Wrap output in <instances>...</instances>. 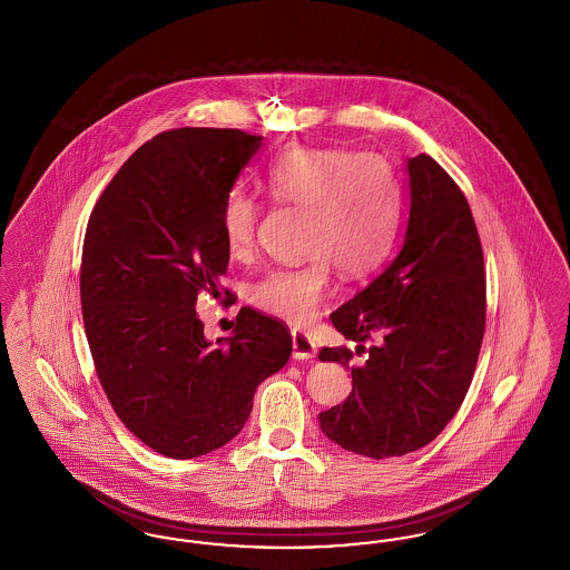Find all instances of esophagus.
<instances>
[{"label":"esophagus","mask_w":570,"mask_h":570,"mask_svg":"<svg viewBox=\"0 0 570 570\" xmlns=\"http://www.w3.org/2000/svg\"><path fill=\"white\" fill-rule=\"evenodd\" d=\"M293 356L298 361H309L316 356V344L305 331L293 328Z\"/></svg>","instance_id":"1"}]
</instances>
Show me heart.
Here are the masks:
<instances>
[{"instance_id": "b5f03b06", "label": "heart", "mask_w": 570, "mask_h": 570, "mask_svg": "<svg viewBox=\"0 0 570 570\" xmlns=\"http://www.w3.org/2000/svg\"><path fill=\"white\" fill-rule=\"evenodd\" d=\"M265 186L277 205L305 212V252L295 267H275L252 284V303L291 325L316 318L331 279L374 272L393 249L402 222V191L391 164L376 154L335 147H288L269 164ZM263 205L244 190L222 205V235L233 258L247 261Z\"/></svg>"}]
</instances>
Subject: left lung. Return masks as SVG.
I'll use <instances>...</instances> for the list:
<instances>
[{
	"label": "left lung",
	"mask_w": 570,
	"mask_h": 570,
	"mask_svg": "<svg viewBox=\"0 0 570 570\" xmlns=\"http://www.w3.org/2000/svg\"><path fill=\"white\" fill-rule=\"evenodd\" d=\"M407 177L410 216L397 258L331 314L366 361L351 368V348L318 353L353 372V393L321 412V428L372 460L423 449L449 425L485 333L483 247L463 191L428 154L407 160Z\"/></svg>",
	"instance_id": "obj_1"
}]
</instances>
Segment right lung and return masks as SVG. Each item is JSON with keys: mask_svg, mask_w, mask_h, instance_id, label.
Masks as SVG:
<instances>
[{"mask_svg": "<svg viewBox=\"0 0 570 570\" xmlns=\"http://www.w3.org/2000/svg\"><path fill=\"white\" fill-rule=\"evenodd\" d=\"M263 136L177 128L117 170L85 230L81 307L119 421L164 458L191 460L244 430L256 386L293 353L291 331L242 307L212 344L196 314L228 267L222 205ZM228 297L230 291L222 288Z\"/></svg>", "mask_w": 570, "mask_h": 570, "instance_id": "1", "label": "right lung"}]
</instances>
